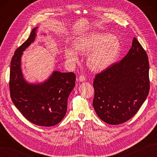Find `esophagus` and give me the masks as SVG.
I'll list each match as a JSON object with an SVG mask.
<instances>
[{"label": "esophagus", "mask_w": 157, "mask_h": 157, "mask_svg": "<svg viewBox=\"0 0 157 157\" xmlns=\"http://www.w3.org/2000/svg\"><path fill=\"white\" fill-rule=\"evenodd\" d=\"M79 82H85L86 81V78L84 77V75H80L79 76Z\"/></svg>", "instance_id": "obj_1"}]
</instances>
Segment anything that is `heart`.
I'll use <instances>...</instances> for the list:
<instances>
[{"label":"heart","mask_w":157,"mask_h":157,"mask_svg":"<svg viewBox=\"0 0 157 157\" xmlns=\"http://www.w3.org/2000/svg\"><path fill=\"white\" fill-rule=\"evenodd\" d=\"M73 48L65 50V57L70 65H75L78 63L77 54L88 55V67L94 72H101L117 61L121 45L114 34L92 32L75 40Z\"/></svg>","instance_id":"heart-1"}]
</instances>
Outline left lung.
Masks as SVG:
<instances>
[{"label": "left lung", "mask_w": 157, "mask_h": 157, "mask_svg": "<svg viewBox=\"0 0 157 157\" xmlns=\"http://www.w3.org/2000/svg\"><path fill=\"white\" fill-rule=\"evenodd\" d=\"M93 86L92 105L103 121L119 125L138 112L148 96L150 82L148 56L137 39L124 58L96 75Z\"/></svg>", "instance_id": "1"}]
</instances>
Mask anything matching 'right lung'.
<instances>
[{"mask_svg":"<svg viewBox=\"0 0 157 157\" xmlns=\"http://www.w3.org/2000/svg\"><path fill=\"white\" fill-rule=\"evenodd\" d=\"M38 27L32 29L28 39L16 50L11 62L9 88L13 104L28 121L50 127L61 121L66 115L67 101L75 85L74 73L54 71L41 83H29L21 71L23 52L34 42Z\"/></svg>","mask_w":157,"mask_h":157,"instance_id":"right-lung-1","label":"right lung"}]
</instances>
